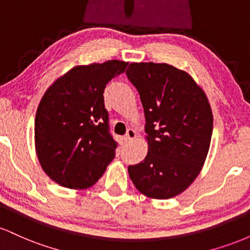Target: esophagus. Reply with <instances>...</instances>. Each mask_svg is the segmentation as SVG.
Returning <instances> with one entry per match:
<instances>
[{
  "instance_id": "esophagus-1",
  "label": "esophagus",
  "mask_w": 250,
  "mask_h": 250,
  "mask_svg": "<svg viewBox=\"0 0 250 250\" xmlns=\"http://www.w3.org/2000/svg\"><path fill=\"white\" fill-rule=\"evenodd\" d=\"M136 136H137L136 131H135L134 129L129 128L128 130H127V134L125 135V142L127 143V142H130V141H133V140H134L135 137H136Z\"/></svg>"
}]
</instances>
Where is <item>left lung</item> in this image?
<instances>
[{
	"label": "left lung",
	"mask_w": 250,
	"mask_h": 250,
	"mask_svg": "<svg viewBox=\"0 0 250 250\" xmlns=\"http://www.w3.org/2000/svg\"><path fill=\"white\" fill-rule=\"evenodd\" d=\"M127 76L139 91L146 116L148 153L129 166L143 195L167 200L199 176L210 147L213 113L203 89L187 71L167 63H130Z\"/></svg>",
	"instance_id": "left-lung-1"
}]
</instances>
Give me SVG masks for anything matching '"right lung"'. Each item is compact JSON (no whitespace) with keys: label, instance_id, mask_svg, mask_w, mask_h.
Wrapping results in <instances>:
<instances>
[{"label":"right lung","instance_id":"1","mask_svg":"<svg viewBox=\"0 0 250 250\" xmlns=\"http://www.w3.org/2000/svg\"><path fill=\"white\" fill-rule=\"evenodd\" d=\"M127 65L119 60L75 65L45 90L36 110L35 150L43 171L57 185L91 187L115 157L103 93Z\"/></svg>","mask_w":250,"mask_h":250}]
</instances>
